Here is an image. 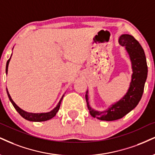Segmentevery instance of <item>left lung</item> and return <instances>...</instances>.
<instances>
[{
  "instance_id": "8db88e82",
  "label": "left lung",
  "mask_w": 155,
  "mask_h": 155,
  "mask_svg": "<svg viewBox=\"0 0 155 155\" xmlns=\"http://www.w3.org/2000/svg\"><path fill=\"white\" fill-rule=\"evenodd\" d=\"M119 44L124 46L129 55L133 74L129 88L125 95L118 102L110 106L106 110H95L89 105L88 91L86 101L89 113L94 118L101 120L112 121L120 119L137 107L143 92L147 78V65L144 51L139 42L130 35H122L119 37Z\"/></svg>"
}]
</instances>
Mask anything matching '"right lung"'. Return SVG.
Returning <instances> with one entry per match:
<instances>
[{"instance_id": "1", "label": "right lung", "mask_w": 155, "mask_h": 155, "mask_svg": "<svg viewBox=\"0 0 155 155\" xmlns=\"http://www.w3.org/2000/svg\"><path fill=\"white\" fill-rule=\"evenodd\" d=\"M13 49H14V48H13ZM11 58H12V56H11ZM11 58L8 60V61H7V63H6V67H5V73H6V74H8V67L9 62H10ZM6 92H7V94H8V96L9 100H10L11 102L12 103L13 106H14L15 109H16V110L17 111L20 115H21V116L23 117V118L24 119H26V120H29V121H34V122H41V121H45V120H50V119L53 118V117L56 115L58 111L59 110L60 106H61V102H62L63 97H64V94H63V95L62 96V97L61 98V100H60V101L58 102V105H56V107L54 108L53 110H52L51 111L48 112V113H28V112L24 111L22 109H21L19 107H18V105H16V104L15 103L14 101H13L12 97H11L8 89H6Z\"/></svg>"}]
</instances>
